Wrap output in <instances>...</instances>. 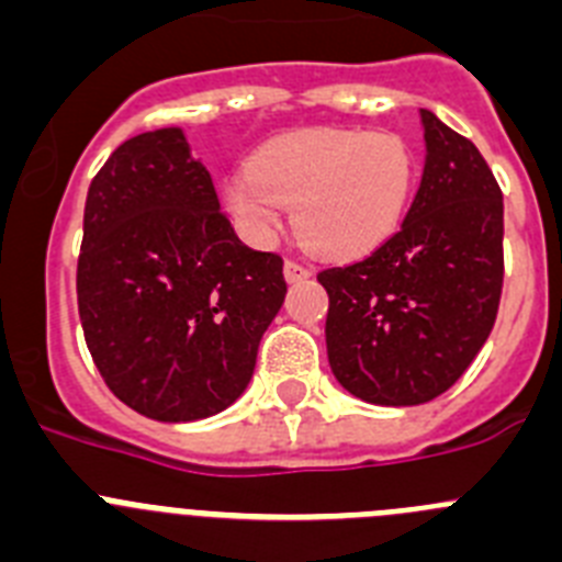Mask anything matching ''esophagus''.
Masks as SVG:
<instances>
[{
	"mask_svg": "<svg viewBox=\"0 0 562 562\" xmlns=\"http://www.w3.org/2000/svg\"><path fill=\"white\" fill-rule=\"evenodd\" d=\"M307 277H311V269H307L305 262H296V260L285 262V280L288 282H305Z\"/></svg>",
	"mask_w": 562,
	"mask_h": 562,
	"instance_id": "esophagus-1",
	"label": "esophagus"
}]
</instances>
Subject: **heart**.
<instances>
[{
    "label": "heart",
    "mask_w": 562,
    "mask_h": 562,
    "mask_svg": "<svg viewBox=\"0 0 562 562\" xmlns=\"http://www.w3.org/2000/svg\"><path fill=\"white\" fill-rule=\"evenodd\" d=\"M412 190L414 154L403 136L313 128L262 145L249 170L226 181V206L255 240L274 237L282 206H296L307 249L347 260L401 226Z\"/></svg>",
    "instance_id": "1"
}]
</instances>
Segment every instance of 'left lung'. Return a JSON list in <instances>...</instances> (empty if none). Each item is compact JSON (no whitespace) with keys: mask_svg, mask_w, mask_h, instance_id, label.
Instances as JSON below:
<instances>
[{"mask_svg":"<svg viewBox=\"0 0 562 562\" xmlns=\"http://www.w3.org/2000/svg\"><path fill=\"white\" fill-rule=\"evenodd\" d=\"M426 170L401 229L372 255L318 271L336 381L375 406H419L487 341L504 288V199L470 139L419 109Z\"/></svg>","mask_w":562,"mask_h":562,"instance_id":"left-lung-1","label":"left lung"}]
</instances>
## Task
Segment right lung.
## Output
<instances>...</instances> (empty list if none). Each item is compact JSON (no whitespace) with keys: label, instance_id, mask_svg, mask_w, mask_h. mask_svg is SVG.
<instances>
[{"label":"right lung","instance_id":"obj_1","mask_svg":"<svg viewBox=\"0 0 562 562\" xmlns=\"http://www.w3.org/2000/svg\"><path fill=\"white\" fill-rule=\"evenodd\" d=\"M285 291L282 257L235 235L179 128L123 143L89 184L80 325L105 386L134 412L190 423L232 406Z\"/></svg>","mask_w":562,"mask_h":562}]
</instances>
